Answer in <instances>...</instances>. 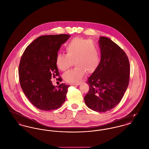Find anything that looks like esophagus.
Masks as SVG:
<instances>
[{"label":"esophagus","instance_id":"34e87169","mask_svg":"<svg viewBox=\"0 0 149 149\" xmlns=\"http://www.w3.org/2000/svg\"><path fill=\"white\" fill-rule=\"evenodd\" d=\"M80 84V83H73V84H71L70 85H79Z\"/></svg>","mask_w":149,"mask_h":149}]
</instances>
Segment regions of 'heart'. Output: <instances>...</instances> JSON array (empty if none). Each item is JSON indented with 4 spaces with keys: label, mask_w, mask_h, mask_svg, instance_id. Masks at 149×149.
<instances>
[{
    "label": "heart",
    "mask_w": 149,
    "mask_h": 149,
    "mask_svg": "<svg viewBox=\"0 0 149 149\" xmlns=\"http://www.w3.org/2000/svg\"><path fill=\"white\" fill-rule=\"evenodd\" d=\"M66 54H59L56 57V65L60 70L65 71L73 64L76 67L65 72L63 78L70 83L77 82L86 72L93 73L100 63L98 49L90 40L82 37H76L65 46Z\"/></svg>",
    "instance_id": "obj_1"
}]
</instances>
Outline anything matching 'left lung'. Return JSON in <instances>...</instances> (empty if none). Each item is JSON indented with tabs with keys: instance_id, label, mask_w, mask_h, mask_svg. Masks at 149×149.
Segmentation results:
<instances>
[{
	"instance_id": "left-lung-1",
	"label": "left lung",
	"mask_w": 149,
	"mask_h": 149,
	"mask_svg": "<svg viewBox=\"0 0 149 149\" xmlns=\"http://www.w3.org/2000/svg\"><path fill=\"white\" fill-rule=\"evenodd\" d=\"M98 42L101 59L87 81L89 90L84 100L90 109L104 112L115 107L123 97L129 84L130 65L125 52L112 40L100 37Z\"/></svg>"
}]
</instances>
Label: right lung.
Masks as SVG:
<instances>
[{"instance_id": "add662e5", "label": "right lung", "mask_w": 149, "mask_h": 149, "mask_svg": "<svg viewBox=\"0 0 149 149\" xmlns=\"http://www.w3.org/2000/svg\"><path fill=\"white\" fill-rule=\"evenodd\" d=\"M68 34L42 36L32 42L20 60V85L30 102L38 109L60 108L66 98L70 85H52L51 78L60 76L56 57L61 46L69 39ZM61 81V78H59Z\"/></svg>"}]
</instances>
